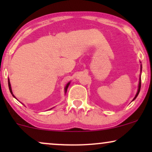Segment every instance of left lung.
<instances>
[{
  "instance_id": "obj_1",
  "label": "left lung",
  "mask_w": 152,
  "mask_h": 152,
  "mask_svg": "<svg viewBox=\"0 0 152 152\" xmlns=\"http://www.w3.org/2000/svg\"><path fill=\"white\" fill-rule=\"evenodd\" d=\"M142 71V66L141 65V71ZM140 89H141V78H139V86H138V90H137V94H136L135 97H134V98L133 101H134V99H135L136 98H137V96L139 95V91H140Z\"/></svg>"
}]
</instances>
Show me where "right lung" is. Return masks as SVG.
Returning a JSON list of instances; mask_svg holds the SVG:
<instances>
[{
  "label": "right lung",
  "mask_w": 152,
  "mask_h": 152,
  "mask_svg": "<svg viewBox=\"0 0 152 152\" xmlns=\"http://www.w3.org/2000/svg\"><path fill=\"white\" fill-rule=\"evenodd\" d=\"M70 83H71V82H69V83H68L67 84H66V86H65V88H64V92H65V94H66V91H67L68 87H69V84H70ZM8 87H9V90H10V94H11L12 95H13V96L14 97V98H15V96L13 95V91H12V89H11V86H10V80H9V78H8ZM15 99H16V98H15Z\"/></svg>",
  "instance_id": "obj_1"
}]
</instances>
